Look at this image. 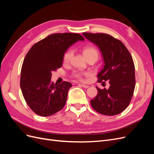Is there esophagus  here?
Here are the masks:
<instances>
[{
  "mask_svg": "<svg viewBox=\"0 0 154 154\" xmlns=\"http://www.w3.org/2000/svg\"><path fill=\"white\" fill-rule=\"evenodd\" d=\"M79 85H80L81 87H83V88H88V85H84V84H78Z\"/></svg>",
  "mask_w": 154,
  "mask_h": 154,
  "instance_id": "1",
  "label": "esophagus"
}]
</instances>
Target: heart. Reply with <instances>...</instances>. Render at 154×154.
I'll return each instance as SVG.
<instances>
[{
    "instance_id": "b5f03b06",
    "label": "heart",
    "mask_w": 154,
    "mask_h": 154,
    "mask_svg": "<svg viewBox=\"0 0 154 154\" xmlns=\"http://www.w3.org/2000/svg\"><path fill=\"white\" fill-rule=\"evenodd\" d=\"M83 54L86 59L92 57H95L97 58L99 53H98V51H97V49L94 47H92V46H87V47L83 48ZM72 56H73V51L72 50H68L63 55V63H68L70 61H71ZM87 74H88V73L79 72L74 74V76H75L76 78L79 79L80 80H83V76L87 75Z\"/></svg>"
}]
</instances>
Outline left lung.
<instances>
[{"mask_svg":"<svg viewBox=\"0 0 154 154\" xmlns=\"http://www.w3.org/2000/svg\"><path fill=\"white\" fill-rule=\"evenodd\" d=\"M82 34L99 48L103 57L104 66L97 74L98 82L108 81L110 84L108 89L96 87L97 94L91 100L92 108L103 115L119 114L128 106L136 85L132 56L122 42L109 35Z\"/></svg>","mask_w":154,"mask_h":154,"instance_id":"obj_1","label":"left lung"}]
</instances>
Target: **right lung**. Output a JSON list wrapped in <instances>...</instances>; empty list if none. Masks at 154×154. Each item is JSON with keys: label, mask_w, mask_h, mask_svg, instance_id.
Instances as JSON below:
<instances>
[{"label": "right lung", "mask_w": 154, "mask_h": 154, "mask_svg": "<svg viewBox=\"0 0 154 154\" xmlns=\"http://www.w3.org/2000/svg\"><path fill=\"white\" fill-rule=\"evenodd\" d=\"M84 40L77 33H55L32 46L23 62L20 88L30 109L41 116H49L66 105L71 83L51 82L52 72L62 66L65 53L76 42Z\"/></svg>", "instance_id": "right-lung-1"}]
</instances>
